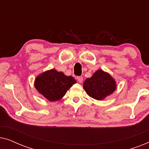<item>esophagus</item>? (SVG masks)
Returning <instances> with one entry per match:
<instances>
[{
    "instance_id": "obj_1",
    "label": "esophagus",
    "mask_w": 149,
    "mask_h": 149,
    "mask_svg": "<svg viewBox=\"0 0 149 149\" xmlns=\"http://www.w3.org/2000/svg\"><path fill=\"white\" fill-rule=\"evenodd\" d=\"M77 81H78L79 83H82L83 81V77H80V76L77 77Z\"/></svg>"
}]
</instances>
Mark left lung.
<instances>
[{
	"label": "left lung",
	"instance_id": "left-lung-1",
	"mask_svg": "<svg viewBox=\"0 0 149 149\" xmlns=\"http://www.w3.org/2000/svg\"><path fill=\"white\" fill-rule=\"evenodd\" d=\"M83 87L89 96L101 100L113 93L116 89V83L109 74L98 70L91 78L85 81Z\"/></svg>",
	"mask_w": 149,
	"mask_h": 149
}]
</instances>
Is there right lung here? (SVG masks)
<instances>
[{"label":"right lung","mask_w":149,"mask_h":149,"mask_svg":"<svg viewBox=\"0 0 149 149\" xmlns=\"http://www.w3.org/2000/svg\"><path fill=\"white\" fill-rule=\"evenodd\" d=\"M77 81L71 76L52 69L38 75L35 79L36 89L48 100H59Z\"/></svg>","instance_id":"right-lung-1"}]
</instances>
